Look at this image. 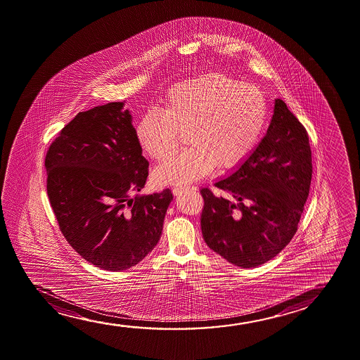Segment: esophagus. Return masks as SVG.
Wrapping results in <instances>:
<instances>
[{
  "mask_svg": "<svg viewBox=\"0 0 360 360\" xmlns=\"http://www.w3.org/2000/svg\"><path fill=\"white\" fill-rule=\"evenodd\" d=\"M188 190H193V186H185V185H179V186H175V188H172V193L174 195H181V193H185V191H188Z\"/></svg>",
  "mask_w": 360,
  "mask_h": 360,
  "instance_id": "34e87169",
  "label": "esophagus"
}]
</instances>
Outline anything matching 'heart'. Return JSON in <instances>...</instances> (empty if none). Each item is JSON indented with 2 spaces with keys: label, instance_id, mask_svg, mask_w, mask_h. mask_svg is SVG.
<instances>
[{
  "label": "heart",
  "instance_id": "heart-1",
  "mask_svg": "<svg viewBox=\"0 0 360 360\" xmlns=\"http://www.w3.org/2000/svg\"><path fill=\"white\" fill-rule=\"evenodd\" d=\"M268 121L258 87L211 72L179 82L167 91L162 111L150 110L137 126L138 142L158 162L176 152L181 134L190 147L154 172L158 184H190L214 165L229 169L252 153Z\"/></svg>",
  "mask_w": 360,
  "mask_h": 360
}]
</instances>
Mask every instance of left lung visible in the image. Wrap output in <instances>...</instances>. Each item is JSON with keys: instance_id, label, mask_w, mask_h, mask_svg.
Returning a JSON list of instances; mask_svg holds the SVG:
<instances>
[{"instance_id": "left-lung-1", "label": "left lung", "mask_w": 360, "mask_h": 360, "mask_svg": "<svg viewBox=\"0 0 360 360\" xmlns=\"http://www.w3.org/2000/svg\"><path fill=\"white\" fill-rule=\"evenodd\" d=\"M312 177L309 134L283 100H275L265 137L236 172L201 188L203 240L240 268L276 257L292 239Z\"/></svg>"}]
</instances>
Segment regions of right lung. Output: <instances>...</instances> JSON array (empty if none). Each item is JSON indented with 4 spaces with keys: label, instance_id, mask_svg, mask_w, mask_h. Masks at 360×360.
Masks as SVG:
<instances>
[{
    "label": "right lung",
    "instance_id": "add662e5",
    "mask_svg": "<svg viewBox=\"0 0 360 360\" xmlns=\"http://www.w3.org/2000/svg\"><path fill=\"white\" fill-rule=\"evenodd\" d=\"M123 102L79 112L46 152V193L61 233L86 262L120 271L160 239L170 188L137 195L149 162Z\"/></svg>",
    "mask_w": 360,
    "mask_h": 360
}]
</instances>
